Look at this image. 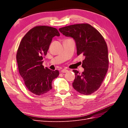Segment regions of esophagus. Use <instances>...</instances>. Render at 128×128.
<instances>
[{
  "mask_svg": "<svg viewBox=\"0 0 128 128\" xmlns=\"http://www.w3.org/2000/svg\"><path fill=\"white\" fill-rule=\"evenodd\" d=\"M68 72V70H67V69H62V70H61V72H62V73H65V72Z\"/></svg>",
  "mask_w": 128,
  "mask_h": 128,
  "instance_id": "esophagus-1",
  "label": "esophagus"
}]
</instances>
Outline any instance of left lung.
<instances>
[{
	"label": "left lung",
	"instance_id": "obj_1",
	"mask_svg": "<svg viewBox=\"0 0 128 128\" xmlns=\"http://www.w3.org/2000/svg\"><path fill=\"white\" fill-rule=\"evenodd\" d=\"M60 32L75 40L77 56L84 59L80 74L73 70L75 78L72 83L75 90L81 94H90L100 88L108 68L107 44L97 30L87 24H76L62 27Z\"/></svg>",
	"mask_w": 128,
	"mask_h": 128
}]
</instances>
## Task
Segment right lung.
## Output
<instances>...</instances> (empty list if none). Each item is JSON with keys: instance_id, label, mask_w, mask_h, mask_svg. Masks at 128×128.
I'll return each mask as SVG.
<instances>
[{"instance_id": "right-lung-1", "label": "right lung", "mask_w": 128, "mask_h": 128, "mask_svg": "<svg viewBox=\"0 0 128 128\" xmlns=\"http://www.w3.org/2000/svg\"><path fill=\"white\" fill-rule=\"evenodd\" d=\"M59 36L53 27L40 26L30 29L22 39L16 54L18 72L24 84L32 94L40 96L52 88V80L59 72L53 71L42 66L52 38Z\"/></svg>"}]
</instances>
